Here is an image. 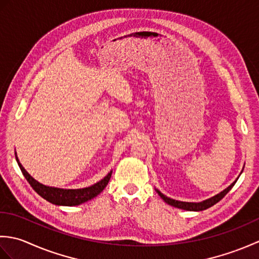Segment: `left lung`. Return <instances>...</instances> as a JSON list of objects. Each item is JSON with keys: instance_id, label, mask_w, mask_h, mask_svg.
I'll return each instance as SVG.
<instances>
[{"instance_id": "left-lung-1", "label": "left lung", "mask_w": 259, "mask_h": 259, "mask_svg": "<svg viewBox=\"0 0 259 259\" xmlns=\"http://www.w3.org/2000/svg\"><path fill=\"white\" fill-rule=\"evenodd\" d=\"M241 172H243V170H241ZM241 172H240V175H241ZM238 178H239V176H238ZM237 179H236L232 185L228 186L226 189H224L223 191L219 192V194L214 195L211 198H208V199H206V200H202L200 202H188V201L175 200V199H172V198H169L166 195H163L162 192L159 191L158 189H156V191L158 192V195L160 196L162 199L164 200V202H167L168 205H170V206H174L176 208L184 209V210H189V211H201V210H205V209H207V208H210L211 206H213L214 203H217L218 201H221L223 198L227 195V192L233 188L234 185L236 184V181H237Z\"/></svg>"}]
</instances>
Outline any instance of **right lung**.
<instances>
[{"mask_svg":"<svg viewBox=\"0 0 259 259\" xmlns=\"http://www.w3.org/2000/svg\"><path fill=\"white\" fill-rule=\"evenodd\" d=\"M15 158H16V161H18V164L22 174H23L25 179L29 181V184L32 186V188L34 189L42 198H45L46 200L53 203V205H58V206H70V207L78 206L88 200L93 199V198L97 197L104 188H106L112 175V170H111L106 177L102 178L100 181H98L97 184L92 185L90 187H85V188H80V189L57 188V187H50V186H46L41 183H38V181L33 178L32 176L23 168V166H22L18 156H16V152H15Z\"/></svg>","mask_w":259,"mask_h":259,"instance_id":"add662e5","label":"right lung"}]
</instances>
